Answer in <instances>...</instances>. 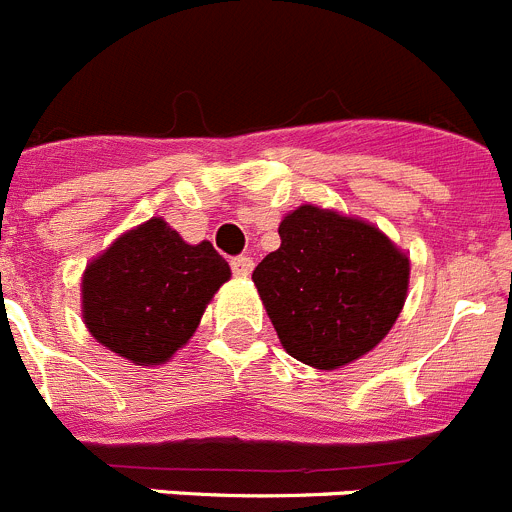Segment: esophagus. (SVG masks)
Segmentation results:
<instances>
[{"label": "esophagus", "mask_w": 512, "mask_h": 512, "mask_svg": "<svg viewBox=\"0 0 512 512\" xmlns=\"http://www.w3.org/2000/svg\"><path fill=\"white\" fill-rule=\"evenodd\" d=\"M230 266H233V274L235 277H251V271H253V259L251 256H238V259L230 261Z\"/></svg>", "instance_id": "34e87169"}]
</instances>
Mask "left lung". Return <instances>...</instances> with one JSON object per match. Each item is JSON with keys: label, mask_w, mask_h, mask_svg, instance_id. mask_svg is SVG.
<instances>
[{"label": "left lung", "mask_w": 512, "mask_h": 512, "mask_svg": "<svg viewBox=\"0 0 512 512\" xmlns=\"http://www.w3.org/2000/svg\"><path fill=\"white\" fill-rule=\"evenodd\" d=\"M253 284L289 356L341 369L369 354L408 300V253L361 217L300 205L279 223Z\"/></svg>", "instance_id": "1"}]
</instances>
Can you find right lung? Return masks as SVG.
Segmentation results:
<instances>
[{"label": "right lung", "mask_w": 512, "mask_h": 512, "mask_svg": "<svg viewBox=\"0 0 512 512\" xmlns=\"http://www.w3.org/2000/svg\"><path fill=\"white\" fill-rule=\"evenodd\" d=\"M228 279V261L210 241L192 246L164 217H151L89 261L81 318L94 341L130 364H166Z\"/></svg>", "instance_id": "right-lung-1"}]
</instances>
